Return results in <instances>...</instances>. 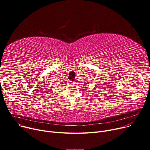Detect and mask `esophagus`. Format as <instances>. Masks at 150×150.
Here are the masks:
<instances>
[{
	"instance_id": "obj_1",
	"label": "esophagus",
	"mask_w": 150,
	"mask_h": 150,
	"mask_svg": "<svg viewBox=\"0 0 150 150\" xmlns=\"http://www.w3.org/2000/svg\"><path fill=\"white\" fill-rule=\"evenodd\" d=\"M71 83L72 84H75V82L73 81H71Z\"/></svg>"
}]
</instances>
